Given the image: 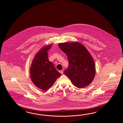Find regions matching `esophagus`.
I'll use <instances>...</instances> for the list:
<instances>
[{
	"label": "esophagus",
	"mask_w": 123,
	"mask_h": 123,
	"mask_svg": "<svg viewBox=\"0 0 123 123\" xmlns=\"http://www.w3.org/2000/svg\"><path fill=\"white\" fill-rule=\"evenodd\" d=\"M59 72L61 74H62L63 73V72L62 70L59 71Z\"/></svg>",
	"instance_id": "obj_1"
}]
</instances>
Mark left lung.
Masks as SVG:
<instances>
[{
    "instance_id": "left-lung-1",
    "label": "left lung",
    "mask_w": 123,
    "mask_h": 123,
    "mask_svg": "<svg viewBox=\"0 0 123 123\" xmlns=\"http://www.w3.org/2000/svg\"><path fill=\"white\" fill-rule=\"evenodd\" d=\"M58 47L67 56L69 65L64 73L73 85L83 88L92 83L95 75L94 60L86 48L80 42L59 43Z\"/></svg>"
}]
</instances>
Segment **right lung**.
Returning a JSON list of instances; mask_svg holds the SVG:
<instances>
[{
  "label": "right lung",
  "instance_id": "obj_1",
  "mask_svg": "<svg viewBox=\"0 0 123 123\" xmlns=\"http://www.w3.org/2000/svg\"><path fill=\"white\" fill-rule=\"evenodd\" d=\"M52 46L50 44L41 48L36 54L30 68L31 81L36 86L43 91L52 86L57 78L61 76L48 58L47 51Z\"/></svg>",
  "mask_w": 123,
  "mask_h": 123
}]
</instances>
